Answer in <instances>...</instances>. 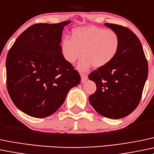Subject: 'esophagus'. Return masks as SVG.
<instances>
[{"label":"esophagus","mask_w":154,"mask_h":154,"mask_svg":"<svg viewBox=\"0 0 154 154\" xmlns=\"http://www.w3.org/2000/svg\"><path fill=\"white\" fill-rule=\"evenodd\" d=\"M87 80H88V76L85 74H81V82H85Z\"/></svg>","instance_id":"34e87169"}]
</instances>
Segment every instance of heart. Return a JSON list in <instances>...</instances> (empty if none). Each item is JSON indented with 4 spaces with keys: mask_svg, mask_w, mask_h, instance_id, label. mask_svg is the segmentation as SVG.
Returning <instances> with one entry per match:
<instances>
[{
    "mask_svg": "<svg viewBox=\"0 0 154 154\" xmlns=\"http://www.w3.org/2000/svg\"><path fill=\"white\" fill-rule=\"evenodd\" d=\"M120 47L117 33L94 26L77 27L72 32L71 38L61 42V53L69 63H74L82 55L77 69L84 72L92 66L96 69L112 62Z\"/></svg>",
    "mask_w": 154,
    "mask_h": 154,
    "instance_id": "b5f03b06",
    "label": "heart"
}]
</instances>
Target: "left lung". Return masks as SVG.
Returning <instances> with one entry per match:
<instances>
[{
	"label": "left lung",
	"mask_w": 154,
	"mask_h": 154,
	"mask_svg": "<svg viewBox=\"0 0 154 154\" xmlns=\"http://www.w3.org/2000/svg\"><path fill=\"white\" fill-rule=\"evenodd\" d=\"M105 26L117 33L120 47L112 62L89 74L97 90L88 99L100 115L120 119L138 106L148 78V61L140 40L132 31L117 24Z\"/></svg>",
	"instance_id": "obj_1"
}]
</instances>
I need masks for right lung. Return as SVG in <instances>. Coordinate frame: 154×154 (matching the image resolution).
Wrapping results in <instances>:
<instances>
[{
  "label": "right lung",
  "instance_id": "right-lung-1",
  "mask_svg": "<svg viewBox=\"0 0 154 154\" xmlns=\"http://www.w3.org/2000/svg\"><path fill=\"white\" fill-rule=\"evenodd\" d=\"M71 21L31 26L17 38L6 57V86L18 109L44 118L63 105L80 76L61 53L65 26Z\"/></svg>",
  "mask_w": 154,
  "mask_h": 154
}]
</instances>
